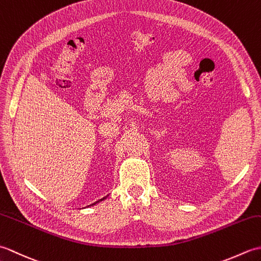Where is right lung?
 I'll return each mask as SVG.
<instances>
[{
  "instance_id": "obj_1",
  "label": "right lung",
  "mask_w": 261,
  "mask_h": 261,
  "mask_svg": "<svg viewBox=\"0 0 261 261\" xmlns=\"http://www.w3.org/2000/svg\"><path fill=\"white\" fill-rule=\"evenodd\" d=\"M105 198H107V196L103 197V198H101V199H98V201H97V202H95V203H93V204H91V205H88V206H92V205H95V204L99 203V202H101V201H103V199H105Z\"/></svg>"
}]
</instances>
